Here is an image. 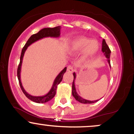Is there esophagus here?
<instances>
[{"mask_svg": "<svg viewBox=\"0 0 134 134\" xmlns=\"http://www.w3.org/2000/svg\"><path fill=\"white\" fill-rule=\"evenodd\" d=\"M67 71H69V72H72L73 71H74V68H73V67L72 66L69 65L67 68Z\"/></svg>", "mask_w": 134, "mask_h": 134, "instance_id": "esophagus-1", "label": "esophagus"}]
</instances>
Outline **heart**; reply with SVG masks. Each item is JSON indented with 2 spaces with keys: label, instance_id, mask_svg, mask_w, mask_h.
Listing matches in <instances>:
<instances>
[{
  "label": "heart",
  "instance_id": "1",
  "mask_svg": "<svg viewBox=\"0 0 134 134\" xmlns=\"http://www.w3.org/2000/svg\"><path fill=\"white\" fill-rule=\"evenodd\" d=\"M99 49L100 44L97 40H91L85 36H78L71 41L68 51L71 54H77L82 52V59L87 60L94 57Z\"/></svg>",
  "mask_w": 134,
  "mask_h": 134
}]
</instances>
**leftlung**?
<instances>
[{
  "instance_id": "8db88e82",
  "label": "left lung",
  "mask_w": 134,
  "mask_h": 134,
  "mask_svg": "<svg viewBox=\"0 0 134 134\" xmlns=\"http://www.w3.org/2000/svg\"><path fill=\"white\" fill-rule=\"evenodd\" d=\"M102 52L104 53V55L105 56V57L107 58V62L108 63H109L110 68H111L110 60L111 51L110 50L109 47L107 46V43H106V42L104 39L102 40ZM73 76H74V80H73L72 86V96L74 97V98L76 99V100H77V101L80 102V103H83V104H92V103H94V102H96L98 101V100H89L85 99L82 98V97H80L79 95L77 94V93L76 87H75L74 80L76 79V73L75 72L73 73Z\"/></svg>"
}]
</instances>
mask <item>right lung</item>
I'll return each mask as SVG.
<instances>
[{"label":"right lung","instance_id":"add662e5","mask_svg":"<svg viewBox=\"0 0 134 134\" xmlns=\"http://www.w3.org/2000/svg\"><path fill=\"white\" fill-rule=\"evenodd\" d=\"M60 29H61V26L55 27L54 28H44L40 30L37 34L32 35V36L29 38L28 41H27L26 44H25L24 46L23 50H22L21 57H20V63L19 65L18 66V71H17V75L18 78L19 80V83L21 87V88L24 93V94L25 95V96L29 99L32 100L36 103H45L49 101V100L52 99L55 95L56 93V90L57 85L59 84L63 79V76L65 74L66 71V67H65L59 74L58 76L56 77L55 79L54 83L52 86V88L50 90V91L47 93L46 95L44 96H32L30 94H29L25 89L24 88L23 85H22L21 80V66L22 63H23V60L24 55V53L25 51L27 50V47L29 46L32 44V43H35V42L38 41V40L43 39V38L46 37H53V38H58L60 36Z\"/></svg>","mask_w":134,"mask_h":134}]
</instances>
